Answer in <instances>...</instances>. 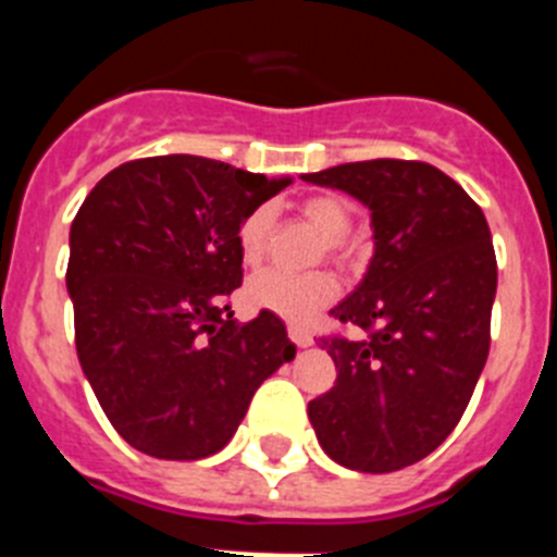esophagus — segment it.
<instances>
[{
  "label": "esophagus",
  "mask_w": 557,
  "mask_h": 557,
  "mask_svg": "<svg viewBox=\"0 0 557 557\" xmlns=\"http://www.w3.org/2000/svg\"><path fill=\"white\" fill-rule=\"evenodd\" d=\"M287 334H289V339H293L295 346H301V348L312 346V343H314L312 332H309V329H304V326H295V323H289Z\"/></svg>",
  "instance_id": "34e87169"
}]
</instances>
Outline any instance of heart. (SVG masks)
Segmentation results:
<instances>
[{"label":"heart","instance_id":"1","mask_svg":"<svg viewBox=\"0 0 557 557\" xmlns=\"http://www.w3.org/2000/svg\"><path fill=\"white\" fill-rule=\"evenodd\" d=\"M301 218L323 236V250L337 262H351L348 231L354 223V209L339 195H312L298 206ZM270 231H273V211L259 206L243 220L236 243L239 256L248 268H256L268 253ZM339 295V284L332 270H312V273H287V270H262L245 287V301L259 312H273L284 321H309L326 309Z\"/></svg>","mask_w":557,"mask_h":557}]
</instances>
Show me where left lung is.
<instances>
[{
    "label": "left lung",
    "mask_w": 557,
    "mask_h": 557,
    "mask_svg": "<svg viewBox=\"0 0 557 557\" xmlns=\"http://www.w3.org/2000/svg\"><path fill=\"white\" fill-rule=\"evenodd\" d=\"M304 181L362 200L376 239L362 284L329 312L359 334L321 337L337 379L309 401V421L339 466L405 469L449 437L488 359V223L457 181L424 161H354Z\"/></svg>",
    "instance_id": "8db88e82"
}]
</instances>
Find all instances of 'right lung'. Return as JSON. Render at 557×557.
Instances as JSON below:
<instances>
[{
    "label": "right lung",
    "instance_id": "add662e5",
    "mask_svg": "<svg viewBox=\"0 0 557 557\" xmlns=\"http://www.w3.org/2000/svg\"><path fill=\"white\" fill-rule=\"evenodd\" d=\"M200 156L111 170L69 234L75 346L102 412L133 449H223L264 379L295 357L273 312L236 326L239 225L287 186Z\"/></svg>",
    "mask_w": 557,
    "mask_h": 557
}]
</instances>
